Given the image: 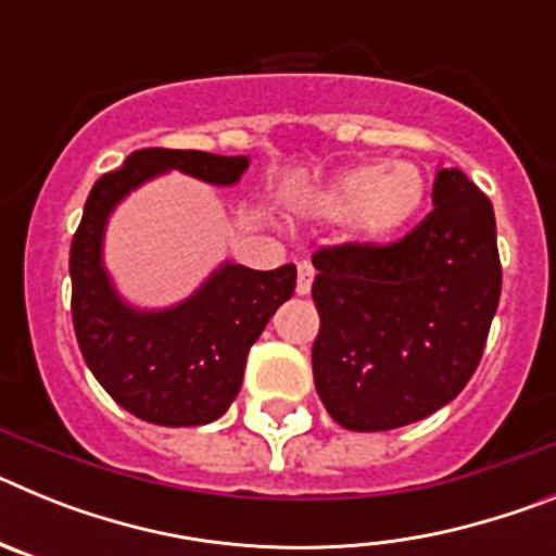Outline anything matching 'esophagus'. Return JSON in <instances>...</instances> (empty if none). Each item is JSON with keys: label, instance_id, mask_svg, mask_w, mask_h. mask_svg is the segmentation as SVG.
<instances>
[{"label": "esophagus", "instance_id": "esophagus-1", "mask_svg": "<svg viewBox=\"0 0 556 556\" xmlns=\"http://www.w3.org/2000/svg\"><path fill=\"white\" fill-rule=\"evenodd\" d=\"M312 283H314V267L308 262H301L298 264V287H294V292L308 294L312 292Z\"/></svg>", "mask_w": 556, "mask_h": 556}]
</instances>
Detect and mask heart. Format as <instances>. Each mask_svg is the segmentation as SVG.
Masks as SVG:
<instances>
[{
    "label": "heart",
    "mask_w": 556,
    "mask_h": 556,
    "mask_svg": "<svg viewBox=\"0 0 556 556\" xmlns=\"http://www.w3.org/2000/svg\"><path fill=\"white\" fill-rule=\"evenodd\" d=\"M426 198L415 164H358L339 172L323 189L317 208L328 219H351L362 242H387L415 217Z\"/></svg>",
    "instance_id": "1"
}]
</instances>
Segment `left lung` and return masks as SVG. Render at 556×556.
Listing matches in <instances>:
<instances>
[{
    "instance_id": "8db88e82",
    "label": "left lung",
    "mask_w": 556,
    "mask_h": 556,
    "mask_svg": "<svg viewBox=\"0 0 556 556\" xmlns=\"http://www.w3.org/2000/svg\"><path fill=\"white\" fill-rule=\"evenodd\" d=\"M434 208L392 244L312 255V367L328 415L390 431L454 401L479 367L501 298L495 214L462 169H437Z\"/></svg>"
}]
</instances>
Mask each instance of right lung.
Instances as JSON below:
<instances>
[{"label": "right lung", "instance_id": "add662e5", "mask_svg": "<svg viewBox=\"0 0 556 556\" xmlns=\"http://www.w3.org/2000/svg\"><path fill=\"white\" fill-rule=\"evenodd\" d=\"M244 155L200 150H136L108 172L86 200L72 239V323L88 370L130 415L155 426H203L217 420L239 395L244 362L275 308L294 292L298 269L269 273L219 264L184 303L161 312L127 306L102 264V236L111 211L161 172L180 169L214 186L242 178Z\"/></svg>", "mask_w": 556, "mask_h": 556}]
</instances>
